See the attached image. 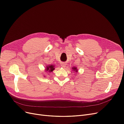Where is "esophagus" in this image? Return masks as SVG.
Returning <instances> with one entry per match:
<instances>
[{"mask_svg": "<svg viewBox=\"0 0 124 124\" xmlns=\"http://www.w3.org/2000/svg\"><path fill=\"white\" fill-rule=\"evenodd\" d=\"M61 67H63V68H64V67H66V64H65V63H62L61 64Z\"/></svg>", "mask_w": 124, "mask_h": 124, "instance_id": "obj_1", "label": "esophagus"}]
</instances>
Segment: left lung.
Listing matches in <instances>:
<instances>
[{
    "label": "left lung",
    "instance_id": "left-lung-1",
    "mask_svg": "<svg viewBox=\"0 0 124 124\" xmlns=\"http://www.w3.org/2000/svg\"><path fill=\"white\" fill-rule=\"evenodd\" d=\"M72 70L73 71V72H77L78 71V70H77V68L76 67H72Z\"/></svg>",
    "mask_w": 124,
    "mask_h": 124
}]
</instances>
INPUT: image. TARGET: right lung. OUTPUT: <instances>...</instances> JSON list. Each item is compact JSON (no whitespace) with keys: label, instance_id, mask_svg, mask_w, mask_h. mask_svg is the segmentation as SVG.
<instances>
[{"label":"right lung","instance_id":"1","mask_svg":"<svg viewBox=\"0 0 124 124\" xmlns=\"http://www.w3.org/2000/svg\"><path fill=\"white\" fill-rule=\"evenodd\" d=\"M54 66L55 65H47V66H46V67H45V71H47L46 72H53V70H54ZM45 76H44V77H45Z\"/></svg>","mask_w":124,"mask_h":124}]
</instances>
